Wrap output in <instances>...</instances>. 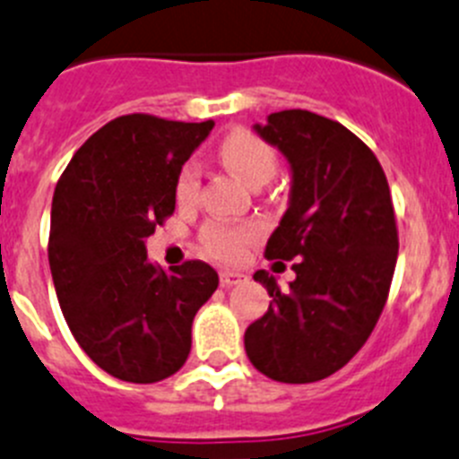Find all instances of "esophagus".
<instances>
[{"mask_svg":"<svg viewBox=\"0 0 459 459\" xmlns=\"http://www.w3.org/2000/svg\"><path fill=\"white\" fill-rule=\"evenodd\" d=\"M220 281H221V285H226V288H235V285H239V282L247 281V273L224 269V272L220 273Z\"/></svg>","mask_w":459,"mask_h":459,"instance_id":"esophagus-1","label":"esophagus"}]
</instances>
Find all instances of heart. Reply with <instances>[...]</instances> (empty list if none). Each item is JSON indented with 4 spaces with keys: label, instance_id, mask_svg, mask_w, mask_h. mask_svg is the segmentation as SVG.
Returning a JSON list of instances; mask_svg holds the SVG:
<instances>
[{
    "label": "heart",
    "instance_id": "obj_1",
    "mask_svg": "<svg viewBox=\"0 0 459 459\" xmlns=\"http://www.w3.org/2000/svg\"><path fill=\"white\" fill-rule=\"evenodd\" d=\"M221 160L242 183L260 187L276 174L278 156L272 144L249 131H235L221 143ZM201 167L199 162L187 160L178 169L174 195L181 205H192L199 196ZM254 224H229V221H210L201 229L199 244L208 258L221 263H235L244 255L251 239L255 238Z\"/></svg>",
    "mask_w": 459,
    "mask_h": 459
}]
</instances>
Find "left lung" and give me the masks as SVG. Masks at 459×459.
I'll list each match as a JSON object with an SVG mask.
<instances>
[{
  "instance_id": "left-lung-1",
  "label": "left lung",
  "mask_w": 459,
  "mask_h": 459,
  "mask_svg": "<svg viewBox=\"0 0 459 459\" xmlns=\"http://www.w3.org/2000/svg\"><path fill=\"white\" fill-rule=\"evenodd\" d=\"M292 167V196L264 258L294 260L297 281L254 273L272 303L244 333L260 374L278 383H316L340 371L369 340L389 297L398 229L378 158L340 122L310 110H281L255 126Z\"/></svg>"
}]
</instances>
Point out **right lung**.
I'll return each instance as SVG.
<instances>
[{
	"label": "right lung",
	"instance_id": "1",
	"mask_svg": "<svg viewBox=\"0 0 459 459\" xmlns=\"http://www.w3.org/2000/svg\"><path fill=\"white\" fill-rule=\"evenodd\" d=\"M212 126L122 115L56 183L47 244L56 297L88 358L126 383H158L186 365L196 310L220 285L201 260L162 272L144 249L174 215L178 169Z\"/></svg>",
	"mask_w": 459,
	"mask_h": 459
}]
</instances>
